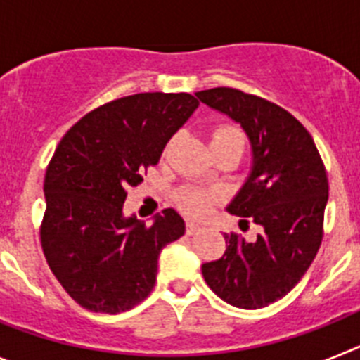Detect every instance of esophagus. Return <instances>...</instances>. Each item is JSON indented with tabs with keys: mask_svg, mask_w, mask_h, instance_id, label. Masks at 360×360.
Returning <instances> with one entry per match:
<instances>
[{
	"mask_svg": "<svg viewBox=\"0 0 360 360\" xmlns=\"http://www.w3.org/2000/svg\"><path fill=\"white\" fill-rule=\"evenodd\" d=\"M202 225L200 224H195V221H187V229H186V232L187 234H189V236H193V234H196V232H200L202 231Z\"/></svg>",
	"mask_w": 360,
	"mask_h": 360,
	"instance_id": "obj_1",
	"label": "esophagus"
}]
</instances>
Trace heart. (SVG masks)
Here are the masks:
<instances>
[{
    "instance_id": "heart-1",
    "label": "heart",
    "mask_w": 360,
    "mask_h": 360,
    "mask_svg": "<svg viewBox=\"0 0 360 360\" xmlns=\"http://www.w3.org/2000/svg\"><path fill=\"white\" fill-rule=\"evenodd\" d=\"M211 144H232L236 146L240 151H243L245 135L236 126H219L212 133ZM176 202L187 216L203 219L211 214L218 198L212 191L203 189V187H186L178 193Z\"/></svg>"
}]
</instances>
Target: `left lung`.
Masks as SVG:
<instances>
[{
    "label": "left lung",
    "mask_w": 360,
    "mask_h": 360,
    "mask_svg": "<svg viewBox=\"0 0 360 360\" xmlns=\"http://www.w3.org/2000/svg\"><path fill=\"white\" fill-rule=\"evenodd\" d=\"M196 97L249 136L252 167L227 211L262 227L256 241L225 234L224 256L203 263L202 274L225 303L256 310L287 295L314 262L328 202L326 169L307 128L278 104L234 88Z\"/></svg>",
    "instance_id": "1"
}]
</instances>
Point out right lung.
<instances>
[{"label":"right lung","instance_id":"add662e5","mask_svg":"<svg viewBox=\"0 0 360 360\" xmlns=\"http://www.w3.org/2000/svg\"><path fill=\"white\" fill-rule=\"evenodd\" d=\"M198 101L189 94H136L98 106L70 128L44 176L41 247L50 270L82 308L120 314L144 301L158 256L186 224L164 209L146 225L126 218V189L157 165Z\"/></svg>","mask_w":360,"mask_h":360}]
</instances>
